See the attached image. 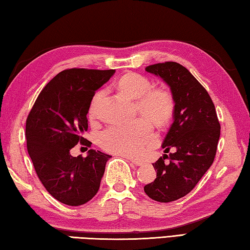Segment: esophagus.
I'll use <instances>...</instances> for the list:
<instances>
[{
    "instance_id": "1",
    "label": "esophagus",
    "mask_w": 250,
    "mask_h": 250,
    "mask_svg": "<svg viewBox=\"0 0 250 250\" xmlns=\"http://www.w3.org/2000/svg\"><path fill=\"white\" fill-rule=\"evenodd\" d=\"M122 158L129 160V161H130L131 163H134L135 166H138V167H139V166H143V164H144V162H143V161H140V160L134 159V158H131V157H127V155H122Z\"/></svg>"
}]
</instances>
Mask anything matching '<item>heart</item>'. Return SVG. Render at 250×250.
Instances as JSON below:
<instances>
[{
	"label": "heart",
	"instance_id": "obj_1",
	"mask_svg": "<svg viewBox=\"0 0 250 250\" xmlns=\"http://www.w3.org/2000/svg\"><path fill=\"white\" fill-rule=\"evenodd\" d=\"M117 89L130 99H135V105L141 115L146 117L114 124L107 127L99 137V144L109 152L139 157L155 141L152 123L158 127L166 126L174 113V98L166 88H152L149 78L137 73H127L117 82ZM102 92L93 97L89 116H97V105Z\"/></svg>",
	"mask_w": 250,
	"mask_h": 250
}]
</instances>
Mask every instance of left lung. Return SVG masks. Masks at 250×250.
<instances>
[{
  "instance_id": "8db88e82",
  "label": "left lung",
  "mask_w": 250,
  "mask_h": 250,
  "mask_svg": "<svg viewBox=\"0 0 250 250\" xmlns=\"http://www.w3.org/2000/svg\"><path fill=\"white\" fill-rule=\"evenodd\" d=\"M148 73L163 79L174 98V122L163 140L164 154L152 166L157 178L144 187L150 198L175 201L190 192L212 166L221 126L208 91L189 70L176 62L149 65ZM167 157L169 164H164Z\"/></svg>"
}]
</instances>
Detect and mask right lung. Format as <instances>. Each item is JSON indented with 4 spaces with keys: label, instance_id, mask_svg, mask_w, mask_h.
Wrapping results in <instances>:
<instances>
[{
    "label": "right lung",
    "instance_id": "right-lung-1",
    "mask_svg": "<svg viewBox=\"0 0 250 250\" xmlns=\"http://www.w3.org/2000/svg\"><path fill=\"white\" fill-rule=\"evenodd\" d=\"M115 73L70 68L59 73L42 89L26 121L27 150L45 189L67 206H82L100 187L111 155L90 149L86 158L73 157L70 149L88 129L87 114L92 98Z\"/></svg>",
    "mask_w": 250,
    "mask_h": 250
}]
</instances>
